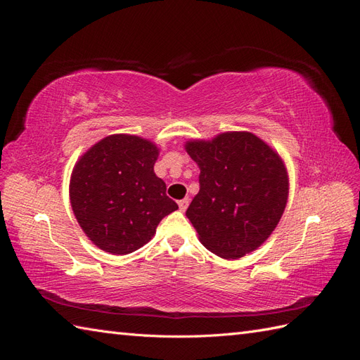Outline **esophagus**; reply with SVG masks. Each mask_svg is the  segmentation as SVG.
Listing matches in <instances>:
<instances>
[{
    "mask_svg": "<svg viewBox=\"0 0 360 360\" xmlns=\"http://www.w3.org/2000/svg\"><path fill=\"white\" fill-rule=\"evenodd\" d=\"M188 205H189V198H183V200H180L179 201V207H180V210L181 212H184L188 209Z\"/></svg>",
    "mask_w": 360,
    "mask_h": 360,
    "instance_id": "34e87169",
    "label": "esophagus"
}]
</instances>
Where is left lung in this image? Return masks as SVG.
Masks as SVG:
<instances>
[{
  "instance_id": "left-lung-1",
  "label": "left lung",
  "mask_w": 360,
  "mask_h": 360,
  "mask_svg": "<svg viewBox=\"0 0 360 360\" xmlns=\"http://www.w3.org/2000/svg\"><path fill=\"white\" fill-rule=\"evenodd\" d=\"M186 150L200 167V192L186 216L201 243L225 259L257 249L287 204L288 177L281 158L249 132L191 141Z\"/></svg>"
}]
</instances>
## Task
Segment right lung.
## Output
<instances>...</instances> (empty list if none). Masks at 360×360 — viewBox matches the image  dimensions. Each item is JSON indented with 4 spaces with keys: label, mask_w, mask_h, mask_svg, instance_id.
Here are the masks:
<instances>
[{
    "label": "right lung",
    "mask_w": 360,
    "mask_h": 360,
    "mask_svg": "<svg viewBox=\"0 0 360 360\" xmlns=\"http://www.w3.org/2000/svg\"><path fill=\"white\" fill-rule=\"evenodd\" d=\"M158 155L147 139L111 135L75 165L73 213L90 240L106 252L124 255L144 246L163 217L179 209L155 174Z\"/></svg>",
    "instance_id": "right-lung-1"
}]
</instances>
